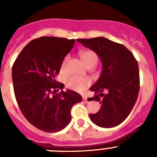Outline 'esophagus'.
Segmentation results:
<instances>
[{"label":"esophagus","instance_id":"34e87169","mask_svg":"<svg viewBox=\"0 0 157 157\" xmlns=\"http://www.w3.org/2000/svg\"><path fill=\"white\" fill-rule=\"evenodd\" d=\"M82 100L85 103H88V100H87L86 97H82Z\"/></svg>","mask_w":157,"mask_h":157}]
</instances>
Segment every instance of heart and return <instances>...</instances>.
<instances>
[{
    "mask_svg": "<svg viewBox=\"0 0 157 157\" xmlns=\"http://www.w3.org/2000/svg\"><path fill=\"white\" fill-rule=\"evenodd\" d=\"M79 56L83 63H85L86 66H87L88 67H93L98 63V55L94 51L90 50V49L81 51L79 52ZM68 59V56H65V58L63 59V62L61 63V67H60L62 71H63L66 68ZM90 81L89 78L78 77V76H73V77L69 78L67 81V86L71 89V90L78 91V92L83 91L87 86H90Z\"/></svg>",
    "mask_w": 157,
    "mask_h": 157,
    "instance_id": "1",
    "label": "heart"
}]
</instances>
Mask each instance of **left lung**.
<instances>
[{"label": "left lung", "instance_id": "1", "mask_svg": "<svg viewBox=\"0 0 157 157\" xmlns=\"http://www.w3.org/2000/svg\"><path fill=\"white\" fill-rule=\"evenodd\" d=\"M78 41L98 54L103 66L99 79L90 89L96 94L89 101H98L101 104L97 113L90 114L91 121L105 128L120 125L138 99L140 78L137 59L124 45L105 37Z\"/></svg>", "mask_w": 157, "mask_h": 157}]
</instances>
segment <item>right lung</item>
<instances>
[{"label": "right lung", "instance_id": "add662e5", "mask_svg": "<svg viewBox=\"0 0 157 157\" xmlns=\"http://www.w3.org/2000/svg\"><path fill=\"white\" fill-rule=\"evenodd\" d=\"M75 42L63 37H41L23 48L12 66L16 99L24 117L45 132L64 129L71 120L72 106L82 101L73 90H61L56 81L61 63Z\"/></svg>", "mask_w": 157, "mask_h": 157}]
</instances>
